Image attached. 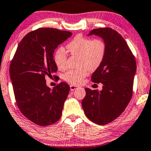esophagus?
Segmentation results:
<instances>
[{
	"label": "esophagus",
	"instance_id": "esophagus-1",
	"mask_svg": "<svg viewBox=\"0 0 151 151\" xmlns=\"http://www.w3.org/2000/svg\"><path fill=\"white\" fill-rule=\"evenodd\" d=\"M70 88L71 91H74L75 90H76V89H77L78 87L76 86H74V85H70Z\"/></svg>",
	"mask_w": 151,
	"mask_h": 151
}]
</instances>
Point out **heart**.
Returning a JSON list of instances; mask_svg holds the SVG:
<instances>
[{
    "label": "heart",
    "mask_w": 151,
    "mask_h": 151,
    "mask_svg": "<svg viewBox=\"0 0 151 151\" xmlns=\"http://www.w3.org/2000/svg\"><path fill=\"white\" fill-rule=\"evenodd\" d=\"M73 56H78L79 68L70 70L64 75V79L72 84H79L89 72L96 70L105 59V42L101 39L91 40L81 35H76L66 46ZM67 55L63 48H59L54 55V61L59 69L66 67Z\"/></svg>",
    "instance_id": "heart-1"
}]
</instances>
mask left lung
<instances>
[{
  "label": "left lung",
  "instance_id": "obj_1",
  "mask_svg": "<svg viewBox=\"0 0 151 151\" xmlns=\"http://www.w3.org/2000/svg\"><path fill=\"white\" fill-rule=\"evenodd\" d=\"M91 35L103 38L107 46L103 63L91 78L92 82L103 83V90L85 88L82 107L88 119L105 125L116 120L131 101L136 61L126 41L114 29H94L88 35Z\"/></svg>",
  "mask_w": 151,
  "mask_h": 151
}]
</instances>
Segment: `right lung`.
Instances as JSON below:
<instances>
[{
    "label": "right lung",
    "instance_id": "right-lung-1",
    "mask_svg": "<svg viewBox=\"0 0 151 151\" xmlns=\"http://www.w3.org/2000/svg\"><path fill=\"white\" fill-rule=\"evenodd\" d=\"M71 35L70 31L52 28L31 31L19 43L10 64L17 105L25 117L39 126L54 124L61 116L70 86L61 82L51 90L45 78L57 71L55 49Z\"/></svg>",
    "mask_w": 151,
    "mask_h": 151
}]
</instances>
